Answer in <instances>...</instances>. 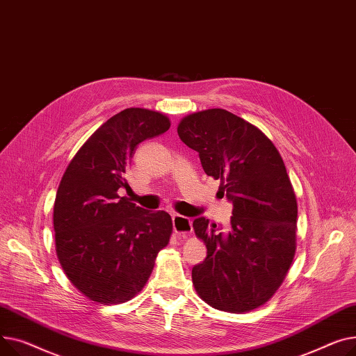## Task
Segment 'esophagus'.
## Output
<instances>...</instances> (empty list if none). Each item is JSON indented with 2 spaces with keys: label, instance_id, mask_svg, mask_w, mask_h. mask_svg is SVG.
Masks as SVG:
<instances>
[{
  "label": "esophagus",
  "instance_id": "1",
  "mask_svg": "<svg viewBox=\"0 0 356 356\" xmlns=\"http://www.w3.org/2000/svg\"><path fill=\"white\" fill-rule=\"evenodd\" d=\"M172 225H174L175 233L179 234L181 237H186L188 234H191V232H193L191 218L179 216V214L172 216Z\"/></svg>",
  "mask_w": 356,
  "mask_h": 356
}]
</instances>
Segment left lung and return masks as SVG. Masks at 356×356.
<instances>
[{
    "mask_svg": "<svg viewBox=\"0 0 356 356\" xmlns=\"http://www.w3.org/2000/svg\"><path fill=\"white\" fill-rule=\"evenodd\" d=\"M178 135L233 204L227 232L205 217L193 222L207 245L205 260L193 267L197 293L218 310L257 309L276 293L295 257L298 202L284 162L259 128L224 109L185 116Z\"/></svg>",
    "mask_w": 356,
    "mask_h": 356,
    "instance_id": "left-lung-1",
    "label": "left lung"
}]
</instances>
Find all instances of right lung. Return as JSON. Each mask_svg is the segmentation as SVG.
Listing matches in <instances>:
<instances>
[{
	"instance_id": "1",
	"label": "right lung",
	"mask_w": 356,
	"mask_h": 356,
	"mask_svg": "<svg viewBox=\"0 0 356 356\" xmlns=\"http://www.w3.org/2000/svg\"><path fill=\"white\" fill-rule=\"evenodd\" d=\"M165 115L129 108L112 116L85 142L63 175L54 201L56 253L83 295L102 305L135 298L155 259L170 243L171 216L146 211L119 190L136 146L170 129Z\"/></svg>"
}]
</instances>
